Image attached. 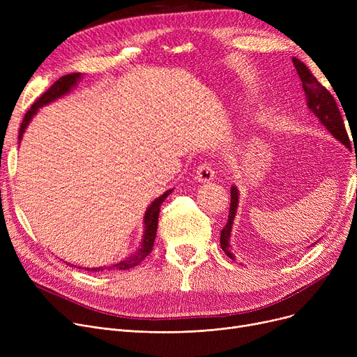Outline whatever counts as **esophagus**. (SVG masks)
Here are the masks:
<instances>
[{
    "mask_svg": "<svg viewBox=\"0 0 357 357\" xmlns=\"http://www.w3.org/2000/svg\"><path fill=\"white\" fill-rule=\"evenodd\" d=\"M214 169L210 163H201L198 167H197V174H195V178L199 181V182H210L214 179Z\"/></svg>",
    "mask_w": 357,
    "mask_h": 357,
    "instance_id": "esophagus-1",
    "label": "esophagus"
}]
</instances>
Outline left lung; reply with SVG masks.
<instances>
[{"instance_id":"left-lung-1","label":"left lung","mask_w":357,"mask_h":357,"mask_svg":"<svg viewBox=\"0 0 357 357\" xmlns=\"http://www.w3.org/2000/svg\"><path fill=\"white\" fill-rule=\"evenodd\" d=\"M294 66L296 68V72L301 78L303 88L305 92V98H307V107L310 112L318 119L327 130L328 133L339 140L342 144H344L347 149H350V140L347 136V131L344 127V121L342 119L340 109L335 104V100L333 98L331 93L320 84L314 75L310 72V69L296 58H292ZM231 194V202H230V211H229V220L226 227L221 230L220 234V245L221 249L224 250L230 259H234V255L230 252V238H231V230H233V222L237 214V207H238V190L237 186L233 185L230 188ZM317 243V241H315ZM312 243V245H315ZM311 245V246H312Z\"/></svg>"}]
</instances>
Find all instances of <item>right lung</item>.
<instances>
[{
	"label": "right lung",
	"instance_id": "1",
	"mask_svg": "<svg viewBox=\"0 0 357 357\" xmlns=\"http://www.w3.org/2000/svg\"><path fill=\"white\" fill-rule=\"evenodd\" d=\"M81 78H82V73H70V75H65V77H62V78L56 81L27 111V114L24 116L22 127H20V133H18V140L22 142L27 126L30 124L33 117L37 114L39 108H42V107H45V105H47V104H50L56 100H59L61 97H65L66 93H69L72 91V88L77 86V84L81 81ZM172 191L174 190H167L165 194H162L159 198H156L146 208V213H144V217H143V237H142L140 246L136 252H133L128 257H124L123 260L117 261V264L111 265V266L85 268V271H91V272H104V271H114V269L116 271H127V269L137 266L140 261L153 249V243H155L156 231H158V218H159L160 205L167 198V195H171ZM68 265H70V264H68ZM70 266L78 268L77 265H70ZM78 269H84V268H78Z\"/></svg>",
	"mask_w": 357,
	"mask_h": 357
}]
</instances>
